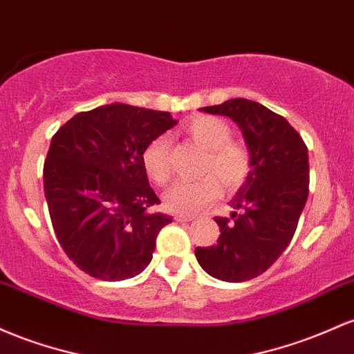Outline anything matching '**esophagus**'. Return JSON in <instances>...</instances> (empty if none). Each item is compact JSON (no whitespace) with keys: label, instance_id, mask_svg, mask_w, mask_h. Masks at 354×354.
Instances as JSON below:
<instances>
[{"label":"esophagus","instance_id":"1","mask_svg":"<svg viewBox=\"0 0 354 354\" xmlns=\"http://www.w3.org/2000/svg\"><path fill=\"white\" fill-rule=\"evenodd\" d=\"M176 221L177 222H190V221H194V217L192 216H182V214H177Z\"/></svg>","mask_w":354,"mask_h":354}]
</instances>
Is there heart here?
<instances>
[{"label":"heart","mask_w":354,"mask_h":354,"mask_svg":"<svg viewBox=\"0 0 354 354\" xmlns=\"http://www.w3.org/2000/svg\"><path fill=\"white\" fill-rule=\"evenodd\" d=\"M192 142L205 150L197 180H180L165 194V207L177 214H196L222 192L242 187L251 177L252 152L244 142L232 138L227 122L212 115H196L182 127ZM142 165L150 180L165 185L170 180V138L158 135L142 150Z\"/></svg>","instance_id":"b5f03b06"}]
</instances>
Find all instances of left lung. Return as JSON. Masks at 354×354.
Returning a JSON list of instances; mask_svg holds the SVG:
<instances>
[{"instance_id":"8db88e82","label":"left lung","mask_w":354,"mask_h":354,"mask_svg":"<svg viewBox=\"0 0 354 354\" xmlns=\"http://www.w3.org/2000/svg\"><path fill=\"white\" fill-rule=\"evenodd\" d=\"M202 110L232 118L252 152L251 177L230 202L237 212L214 219L216 245L196 249L205 272L242 283L268 271L295 236L309 194L308 147L284 117L248 98Z\"/></svg>"}]
</instances>
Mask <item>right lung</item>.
I'll use <instances>...</instances> for the list:
<instances>
[{
	"instance_id": "right-lung-1",
	"label": "right lung",
	"mask_w": 354,
	"mask_h": 354,
	"mask_svg": "<svg viewBox=\"0 0 354 354\" xmlns=\"http://www.w3.org/2000/svg\"><path fill=\"white\" fill-rule=\"evenodd\" d=\"M177 124L169 112L112 103L80 112L58 129L43 165L57 239L70 261L102 281H124L152 261L172 217L150 187L142 150Z\"/></svg>"
}]
</instances>
